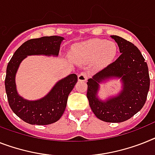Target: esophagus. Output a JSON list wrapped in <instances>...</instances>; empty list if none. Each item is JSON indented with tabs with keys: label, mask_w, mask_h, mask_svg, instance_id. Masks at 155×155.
<instances>
[{
	"label": "esophagus",
	"mask_w": 155,
	"mask_h": 155,
	"mask_svg": "<svg viewBox=\"0 0 155 155\" xmlns=\"http://www.w3.org/2000/svg\"><path fill=\"white\" fill-rule=\"evenodd\" d=\"M87 80V75L86 74V72L82 71V72H80V73L79 74V75H78V80H79V81L84 82Z\"/></svg>",
	"instance_id": "1"
}]
</instances>
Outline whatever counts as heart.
Listing matches in <instances>:
<instances>
[{
	"instance_id": "obj_1",
	"label": "heart",
	"mask_w": 155,
	"mask_h": 155,
	"mask_svg": "<svg viewBox=\"0 0 155 155\" xmlns=\"http://www.w3.org/2000/svg\"><path fill=\"white\" fill-rule=\"evenodd\" d=\"M117 53V46L112 41L92 39L75 45L71 49V58L77 63L95 61L104 67L112 61Z\"/></svg>"
}]
</instances>
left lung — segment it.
<instances>
[{
    "label": "left lung",
    "instance_id": "left-lung-1",
    "mask_svg": "<svg viewBox=\"0 0 155 155\" xmlns=\"http://www.w3.org/2000/svg\"><path fill=\"white\" fill-rule=\"evenodd\" d=\"M119 47L120 55L115 61L88 80L87 97L94 115L110 123L125 121L143 107L150 88L147 64L140 49L132 42L112 35ZM113 77L121 78L123 90L119 95L106 101L97 96L99 84Z\"/></svg>",
    "mask_w": 155,
    "mask_h": 155
}]
</instances>
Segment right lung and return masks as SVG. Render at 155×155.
<instances>
[{
  "instance_id": "add662e5",
  "label": "right lung",
  "mask_w": 155,
  "mask_h": 155,
  "mask_svg": "<svg viewBox=\"0 0 155 155\" xmlns=\"http://www.w3.org/2000/svg\"><path fill=\"white\" fill-rule=\"evenodd\" d=\"M64 40L61 36H45L30 39L22 44L8 62L5 77V91L12 110L23 121L31 124L46 125L58 121L63 115L68 97L77 83L75 74L58 81L42 98L28 101L19 95L15 85V74L19 64L27 56H58Z\"/></svg>"
}]
</instances>
